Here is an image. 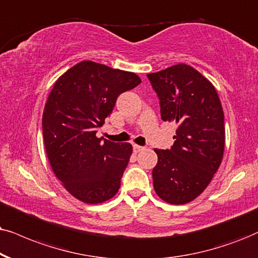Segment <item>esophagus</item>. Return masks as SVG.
<instances>
[{
  "label": "esophagus",
  "mask_w": 258,
  "mask_h": 258,
  "mask_svg": "<svg viewBox=\"0 0 258 258\" xmlns=\"http://www.w3.org/2000/svg\"><path fill=\"white\" fill-rule=\"evenodd\" d=\"M133 150H135V152H140V151H143V150H144V148H143V146H139V145L135 144V145H133Z\"/></svg>",
  "instance_id": "obj_1"
}]
</instances>
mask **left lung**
I'll list each match as a JSON object with an SVG mask.
<instances>
[{"instance_id":"8db88e82","label":"left lung","mask_w":258,"mask_h":258,"mask_svg":"<svg viewBox=\"0 0 258 258\" xmlns=\"http://www.w3.org/2000/svg\"><path fill=\"white\" fill-rule=\"evenodd\" d=\"M148 78L157 93L162 120L177 125L171 149H155L153 188L168 204H188L207 188L223 159L220 99L213 84L187 64L148 74Z\"/></svg>"}]
</instances>
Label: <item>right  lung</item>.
Listing matches in <instances>:
<instances>
[{
    "label": "right lung",
    "mask_w": 258,
    "mask_h": 258,
    "mask_svg": "<svg viewBox=\"0 0 258 258\" xmlns=\"http://www.w3.org/2000/svg\"><path fill=\"white\" fill-rule=\"evenodd\" d=\"M142 80L128 71L83 60L58 78L42 113V136L52 170L64 188L86 204L118 193L132 155L130 143L97 138L123 91Z\"/></svg>",
    "instance_id": "right-lung-1"
}]
</instances>
